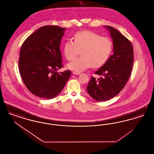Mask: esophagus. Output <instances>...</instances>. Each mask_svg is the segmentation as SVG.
Segmentation results:
<instances>
[{"mask_svg":"<svg viewBox=\"0 0 154 154\" xmlns=\"http://www.w3.org/2000/svg\"><path fill=\"white\" fill-rule=\"evenodd\" d=\"M73 74H75V75H79V74H80V73H79V72H73Z\"/></svg>","mask_w":154,"mask_h":154,"instance_id":"obj_1","label":"esophagus"}]
</instances>
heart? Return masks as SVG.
Listing matches in <instances>:
<instances>
[{"instance_id":"heart-1","label":"heart","mask_w":154,"mask_h":154,"mask_svg":"<svg viewBox=\"0 0 154 154\" xmlns=\"http://www.w3.org/2000/svg\"><path fill=\"white\" fill-rule=\"evenodd\" d=\"M74 42L67 40L63 45V54L67 60H73L80 52L81 56L67 65V67L76 72H82L92 65L93 67L103 66L109 58L113 44L107 37L90 30L76 32Z\"/></svg>"}]
</instances>
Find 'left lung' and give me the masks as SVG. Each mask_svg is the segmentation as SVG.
Here are the masks:
<instances>
[{
  "label": "left lung",
  "instance_id": "obj_1",
  "mask_svg": "<svg viewBox=\"0 0 154 154\" xmlns=\"http://www.w3.org/2000/svg\"><path fill=\"white\" fill-rule=\"evenodd\" d=\"M105 27L112 38L114 54L95 72L103 77L96 80L92 76L87 86L88 94L98 102L110 100L122 90L129 79L134 61L132 43L113 27Z\"/></svg>",
  "mask_w": 154,
  "mask_h": 154
}]
</instances>
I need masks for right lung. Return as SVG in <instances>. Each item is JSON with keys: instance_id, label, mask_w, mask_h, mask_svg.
I'll return each instance as SVG.
<instances>
[{"instance_id": "right-lung-1", "label": "right lung", "mask_w": 154, "mask_h": 154, "mask_svg": "<svg viewBox=\"0 0 154 154\" xmlns=\"http://www.w3.org/2000/svg\"><path fill=\"white\" fill-rule=\"evenodd\" d=\"M65 28L47 25L36 30L23 43L19 70L25 85L33 95L49 99L60 93L71 75L63 67L60 43Z\"/></svg>"}]
</instances>
